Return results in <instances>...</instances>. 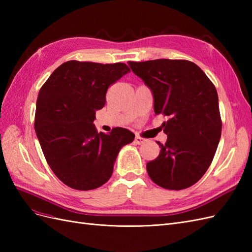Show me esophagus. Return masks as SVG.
<instances>
[{
	"instance_id": "34e87169",
	"label": "esophagus",
	"mask_w": 252,
	"mask_h": 252,
	"mask_svg": "<svg viewBox=\"0 0 252 252\" xmlns=\"http://www.w3.org/2000/svg\"><path fill=\"white\" fill-rule=\"evenodd\" d=\"M145 142H146V140L143 139V138H141V136H138V135H136L135 138H134V143H135L136 145H142V144H144Z\"/></svg>"
}]
</instances>
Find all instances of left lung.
Returning a JSON list of instances; mask_svg holds the SVG:
<instances>
[{"mask_svg":"<svg viewBox=\"0 0 252 252\" xmlns=\"http://www.w3.org/2000/svg\"><path fill=\"white\" fill-rule=\"evenodd\" d=\"M154 95L156 114H164L165 144L147 163L150 179L169 190L185 189L207 171L222 130L215 85L201 68L185 60L128 62Z\"/></svg>","mask_w":252,"mask_h":252,"instance_id":"left-lung-1","label":"left lung"}]
</instances>
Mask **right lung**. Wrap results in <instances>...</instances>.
<instances>
[{"label": "right lung", "instance_id": "obj_1", "mask_svg": "<svg viewBox=\"0 0 252 252\" xmlns=\"http://www.w3.org/2000/svg\"><path fill=\"white\" fill-rule=\"evenodd\" d=\"M129 71L124 63L68 61L40 89L34 130L49 167L65 185L77 190L102 186L111 177L121 148L133 141L128 129L98 133L94 124L108 87Z\"/></svg>", "mask_w": 252, "mask_h": 252}]
</instances>
